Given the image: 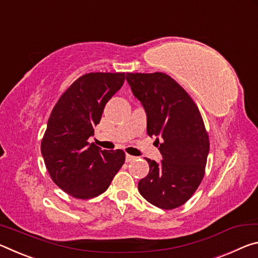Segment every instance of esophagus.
<instances>
[{
  "label": "esophagus",
  "mask_w": 258,
  "mask_h": 258,
  "mask_svg": "<svg viewBox=\"0 0 258 258\" xmlns=\"http://www.w3.org/2000/svg\"><path fill=\"white\" fill-rule=\"evenodd\" d=\"M136 159H137L136 157H133V155H130V154H125V161L126 162H134Z\"/></svg>",
  "instance_id": "esophagus-1"
}]
</instances>
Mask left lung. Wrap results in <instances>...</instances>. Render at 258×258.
<instances>
[{
	"label": "left lung",
	"mask_w": 258,
	"mask_h": 258,
	"mask_svg": "<svg viewBox=\"0 0 258 258\" xmlns=\"http://www.w3.org/2000/svg\"><path fill=\"white\" fill-rule=\"evenodd\" d=\"M134 96L147 119V135L155 137L160 162L146 159L150 172L138 191L155 207L174 209L184 205L205 175L209 139L201 114L187 92L164 73H126Z\"/></svg>",
	"instance_id": "1"
}]
</instances>
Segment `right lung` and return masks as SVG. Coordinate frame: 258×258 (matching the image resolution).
Returning <instances> with one entry per match:
<instances>
[{"label": "right lung", "mask_w": 258, "mask_h": 258, "mask_svg": "<svg viewBox=\"0 0 258 258\" xmlns=\"http://www.w3.org/2000/svg\"><path fill=\"white\" fill-rule=\"evenodd\" d=\"M124 73H89L79 78L57 101L42 139L41 153L57 186L78 199L104 193L124 163L122 150L89 144L104 107L121 89Z\"/></svg>", "instance_id": "1"}]
</instances>
